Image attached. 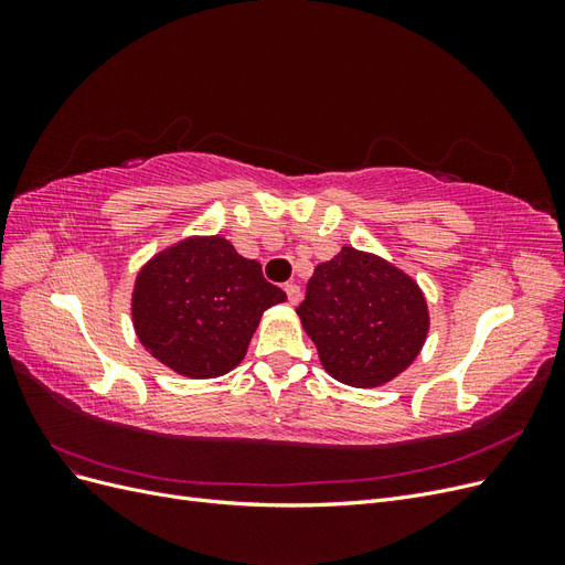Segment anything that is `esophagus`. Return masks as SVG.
I'll list each match as a JSON object with an SVG mask.
<instances>
[{
    "mask_svg": "<svg viewBox=\"0 0 565 565\" xmlns=\"http://www.w3.org/2000/svg\"><path fill=\"white\" fill-rule=\"evenodd\" d=\"M285 295H287V301H289V303L297 306L299 299H301V289H299L297 285H292V282H287V285H285Z\"/></svg>",
    "mask_w": 565,
    "mask_h": 565,
    "instance_id": "34e87169",
    "label": "esophagus"
}]
</instances>
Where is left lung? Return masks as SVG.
I'll return each instance as SVG.
<instances>
[{"mask_svg": "<svg viewBox=\"0 0 565 565\" xmlns=\"http://www.w3.org/2000/svg\"><path fill=\"white\" fill-rule=\"evenodd\" d=\"M297 313L330 377L355 388L398 377L429 332L419 285L382 256L353 247L316 266Z\"/></svg>", "mask_w": 565, "mask_h": 565, "instance_id": "1", "label": "left lung"}]
</instances>
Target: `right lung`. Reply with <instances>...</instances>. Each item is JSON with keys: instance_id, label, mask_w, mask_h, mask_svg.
Wrapping results in <instances>:
<instances>
[{"instance_id": "add662e5", "label": "right lung", "mask_w": 565, "mask_h": 565, "mask_svg": "<svg viewBox=\"0 0 565 565\" xmlns=\"http://www.w3.org/2000/svg\"><path fill=\"white\" fill-rule=\"evenodd\" d=\"M287 297L221 235H193L139 270L131 320L143 349L181 377L212 380L247 353L266 309Z\"/></svg>"}]
</instances>
